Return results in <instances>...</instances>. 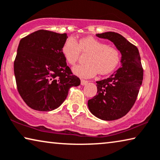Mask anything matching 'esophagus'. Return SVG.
Listing matches in <instances>:
<instances>
[{"label":"esophagus","instance_id":"obj_1","mask_svg":"<svg viewBox=\"0 0 160 160\" xmlns=\"http://www.w3.org/2000/svg\"><path fill=\"white\" fill-rule=\"evenodd\" d=\"M88 83V81L87 80H84V79H82V81H81V84L82 85H86Z\"/></svg>","mask_w":160,"mask_h":160}]
</instances>
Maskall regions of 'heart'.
I'll list each match as a JSON object with an SVG mask.
<instances>
[{
	"instance_id": "1",
	"label": "heart",
	"mask_w": 160,
	"mask_h": 160,
	"mask_svg": "<svg viewBox=\"0 0 160 160\" xmlns=\"http://www.w3.org/2000/svg\"><path fill=\"white\" fill-rule=\"evenodd\" d=\"M82 52L89 53L86 58L87 63L77 65L73 68V73L81 77H92L97 72L101 75L108 74L116 69L121 61V52L117 48L92 37L80 39L78 42L70 38L62 48L65 59L70 65L78 61Z\"/></svg>"
}]
</instances>
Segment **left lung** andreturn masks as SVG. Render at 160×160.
Listing matches in <instances>:
<instances>
[{
  "label": "left lung",
  "instance_id": "1",
  "mask_svg": "<svg viewBox=\"0 0 160 160\" xmlns=\"http://www.w3.org/2000/svg\"><path fill=\"white\" fill-rule=\"evenodd\" d=\"M114 43L122 55V66L114 74L97 82V94L88 101L92 114L103 120L126 115L133 107L142 84L143 70L138 48L121 34L108 32L97 34Z\"/></svg>",
  "mask_w": 160,
  "mask_h": 160
}]
</instances>
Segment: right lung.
Instances as JSON below:
<instances>
[{"label": "right lung", "instance_id": "right-lung-1", "mask_svg": "<svg viewBox=\"0 0 160 160\" xmlns=\"http://www.w3.org/2000/svg\"><path fill=\"white\" fill-rule=\"evenodd\" d=\"M67 34L40 29L20 40L13 63L18 93L29 108L51 111L81 84L62 52Z\"/></svg>", "mask_w": 160, "mask_h": 160}]
</instances>
